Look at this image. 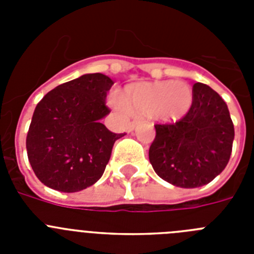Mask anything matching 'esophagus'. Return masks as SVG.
Wrapping results in <instances>:
<instances>
[{
	"label": "esophagus",
	"mask_w": 254,
	"mask_h": 254,
	"mask_svg": "<svg viewBox=\"0 0 254 254\" xmlns=\"http://www.w3.org/2000/svg\"><path fill=\"white\" fill-rule=\"evenodd\" d=\"M137 121H132L131 123L128 125V131H133L134 128H136V126H137Z\"/></svg>",
	"instance_id": "obj_1"
}]
</instances>
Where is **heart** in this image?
Instances as JSON below:
<instances>
[{"instance_id":"b5f03b06","label":"heart","mask_w":254,"mask_h":254,"mask_svg":"<svg viewBox=\"0 0 254 254\" xmlns=\"http://www.w3.org/2000/svg\"><path fill=\"white\" fill-rule=\"evenodd\" d=\"M193 102L192 87L183 81H154L131 85L120 100L126 112L138 116L154 114L164 122L181 120Z\"/></svg>"}]
</instances>
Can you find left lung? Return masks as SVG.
Wrapping results in <instances>:
<instances>
[{
    "instance_id": "left-lung-1",
    "label": "left lung",
    "mask_w": 254,
    "mask_h": 254,
    "mask_svg": "<svg viewBox=\"0 0 254 254\" xmlns=\"http://www.w3.org/2000/svg\"><path fill=\"white\" fill-rule=\"evenodd\" d=\"M155 129L150 163L155 173L170 185L201 187L228 165L234 125L226 103L207 85H193V102L179 122L155 125Z\"/></svg>"
}]
</instances>
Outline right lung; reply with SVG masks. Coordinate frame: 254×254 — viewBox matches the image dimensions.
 I'll list each match as a JSON object with an SVG mask.
<instances>
[{
	"instance_id": "add662e5",
	"label": "right lung",
	"mask_w": 254,
	"mask_h": 254,
	"mask_svg": "<svg viewBox=\"0 0 254 254\" xmlns=\"http://www.w3.org/2000/svg\"><path fill=\"white\" fill-rule=\"evenodd\" d=\"M114 81L103 73H85L58 85L35 107L26 151L43 185L60 192H78L102 178L112 149L123 133L102 123L111 113L107 91Z\"/></svg>"
}]
</instances>
